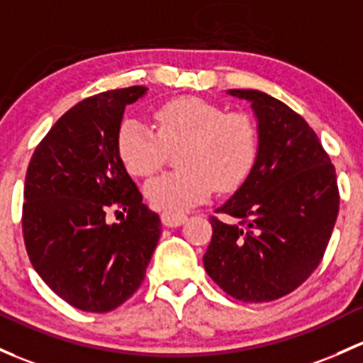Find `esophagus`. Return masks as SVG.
<instances>
[{
	"label": "esophagus",
	"mask_w": 363,
	"mask_h": 363,
	"mask_svg": "<svg viewBox=\"0 0 363 363\" xmlns=\"http://www.w3.org/2000/svg\"><path fill=\"white\" fill-rule=\"evenodd\" d=\"M186 220H188V216H184V213H179V212H162V223L163 226L167 228H177L181 226V224H184Z\"/></svg>",
	"instance_id": "esophagus-1"
}]
</instances>
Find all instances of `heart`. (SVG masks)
<instances>
[{
    "instance_id": "b5f03b06",
    "label": "heart",
    "mask_w": 363,
    "mask_h": 363,
    "mask_svg": "<svg viewBox=\"0 0 363 363\" xmlns=\"http://www.w3.org/2000/svg\"><path fill=\"white\" fill-rule=\"evenodd\" d=\"M158 132L137 120L118 128L116 150L123 167L137 177H151L170 151L181 150L182 170L147 182V201L155 208L182 212L201 203L213 189L238 188L254 167L257 130L245 113H224L198 97L167 102L155 114Z\"/></svg>"
}]
</instances>
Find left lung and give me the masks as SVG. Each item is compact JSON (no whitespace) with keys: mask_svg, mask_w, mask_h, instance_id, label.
Segmentation results:
<instances>
[{"mask_svg":"<svg viewBox=\"0 0 363 363\" xmlns=\"http://www.w3.org/2000/svg\"><path fill=\"white\" fill-rule=\"evenodd\" d=\"M257 121L254 167L212 217L208 277L243 303L287 296L315 272L339 212L335 169L316 133L287 104L259 90H228Z\"/></svg>","mask_w":363,"mask_h":363,"instance_id":"obj_1","label":"left lung"}]
</instances>
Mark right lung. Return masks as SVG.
I'll return each mask as SVG.
<instances>
[{"label":"right lung","mask_w":363,"mask_h":363,"mask_svg":"<svg viewBox=\"0 0 363 363\" xmlns=\"http://www.w3.org/2000/svg\"><path fill=\"white\" fill-rule=\"evenodd\" d=\"M146 94L135 85L78 102L29 162L22 233L30 264L78 310L108 313L123 304L143 284L162 235L158 213L143 203L116 150L125 108ZM111 208L128 217L108 223Z\"/></svg>","instance_id":"obj_1"}]
</instances>
